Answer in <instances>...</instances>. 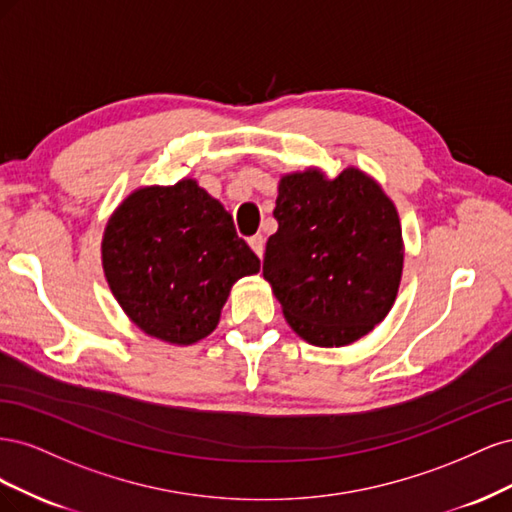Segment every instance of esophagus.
<instances>
[{
    "instance_id": "34e87169",
    "label": "esophagus",
    "mask_w": 512,
    "mask_h": 512,
    "mask_svg": "<svg viewBox=\"0 0 512 512\" xmlns=\"http://www.w3.org/2000/svg\"><path fill=\"white\" fill-rule=\"evenodd\" d=\"M250 247L256 252L258 258H262V256H265V237H262V235L250 237Z\"/></svg>"
}]
</instances>
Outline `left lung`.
Returning <instances> with one entry per match:
<instances>
[{
	"instance_id": "1",
	"label": "left lung",
	"mask_w": 512,
	"mask_h": 512,
	"mask_svg": "<svg viewBox=\"0 0 512 512\" xmlns=\"http://www.w3.org/2000/svg\"><path fill=\"white\" fill-rule=\"evenodd\" d=\"M273 218L262 275L305 342L348 346L391 312L404 269L401 224L363 170L284 175Z\"/></svg>"
}]
</instances>
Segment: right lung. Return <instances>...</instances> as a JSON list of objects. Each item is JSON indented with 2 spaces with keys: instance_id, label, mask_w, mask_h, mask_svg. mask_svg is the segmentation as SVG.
Instances as JSON below:
<instances>
[{
  "instance_id": "add662e5",
  "label": "right lung",
  "mask_w": 512,
  "mask_h": 512,
  "mask_svg": "<svg viewBox=\"0 0 512 512\" xmlns=\"http://www.w3.org/2000/svg\"><path fill=\"white\" fill-rule=\"evenodd\" d=\"M102 267L138 329L190 346L207 337L237 280L260 260L232 215L194 179L132 192L106 224Z\"/></svg>"
}]
</instances>
